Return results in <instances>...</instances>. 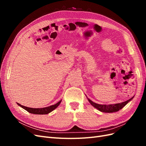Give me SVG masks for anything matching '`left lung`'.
I'll use <instances>...</instances> for the list:
<instances>
[{"label": "left lung", "mask_w": 146, "mask_h": 146, "mask_svg": "<svg viewBox=\"0 0 146 146\" xmlns=\"http://www.w3.org/2000/svg\"><path fill=\"white\" fill-rule=\"evenodd\" d=\"M133 98H134V96L132 97L131 99H129L127 101L123 102H122V103L116 104H110V105L98 104H96V103L94 102H92V100H91L88 98H87V99L92 107H94L96 109H98V110H99L100 111L104 112V113H114V112L118 111L119 110H120L123 107H125V106L128 103H129L130 101H131L132 99H133Z\"/></svg>", "instance_id": "left-lung-1"}]
</instances>
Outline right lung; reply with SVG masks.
<instances>
[{"label":"right lung","mask_w":146,"mask_h":146,"mask_svg":"<svg viewBox=\"0 0 146 146\" xmlns=\"http://www.w3.org/2000/svg\"><path fill=\"white\" fill-rule=\"evenodd\" d=\"M61 100H61L60 101L58 102V103H56L55 105L49 106V107H47L40 108H29V107H25V106L22 105H21V104H19L18 103H17V104L19 106H20L21 108H24V110H26V111H27L28 112H29L30 113L35 114H47L48 113L52 112L53 110H54L55 108H56L57 107H58V105L60 104Z\"/></svg>","instance_id":"add662e5"}]
</instances>
